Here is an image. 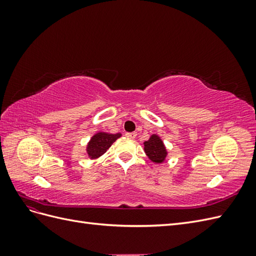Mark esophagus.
<instances>
[{
	"label": "esophagus",
	"mask_w": 256,
	"mask_h": 256,
	"mask_svg": "<svg viewBox=\"0 0 256 256\" xmlns=\"http://www.w3.org/2000/svg\"><path fill=\"white\" fill-rule=\"evenodd\" d=\"M126 136L128 138H134L136 136V132H127L126 134Z\"/></svg>",
	"instance_id": "obj_1"
}]
</instances>
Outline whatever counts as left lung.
<instances>
[{
	"label": "left lung",
	"instance_id": "1",
	"mask_svg": "<svg viewBox=\"0 0 256 256\" xmlns=\"http://www.w3.org/2000/svg\"><path fill=\"white\" fill-rule=\"evenodd\" d=\"M144 150L154 164H162L168 154L161 138L156 134H152L148 141L144 142Z\"/></svg>",
	"mask_w": 256,
	"mask_h": 256
}]
</instances>
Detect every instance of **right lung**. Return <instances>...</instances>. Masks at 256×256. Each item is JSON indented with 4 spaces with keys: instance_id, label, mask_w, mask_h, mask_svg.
<instances>
[{
    "instance_id": "right-lung-1",
    "label": "right lung",
    "mask_w": 256,
    "mask_h": 256,
    "mask_svg": "<svg viewBox=\"0 0 256 256\" xmlns=\"http://www.w3.org/2000/svg\"><path fill=\"white\" fill-rule=\"evenodd\" d=\"M120 136V134H110L104 132L96 134L90 138L88 145V154L90 159H96L104 154L106 150Z\"/></svg>"
}]
</instances>
